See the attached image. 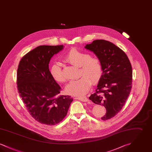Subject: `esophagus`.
<instances>
[{
  "instance_id": "1",
  "label": "esophagus",
  "mask_w": 152,
  "mask_h": 152,
  "mask_svg": "<svg viewBox=\"0 0 152 152\" xmlns=\"http://www.w3.org/2000/svg\"><path fill=\"white\" fill-rule=\"evenodd\" d=\"M76 99L77 100H79L80 101H83V102H89V100L87 99L86 97H77Z\"/></svg>"
}]
</instances>
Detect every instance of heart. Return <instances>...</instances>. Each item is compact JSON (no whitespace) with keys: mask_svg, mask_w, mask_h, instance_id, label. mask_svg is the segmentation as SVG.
<instances>
[{"mask_svg":"<svg viewBox=\"0 0 152 152\" xmlns=\"http://www.w3.org/2000/svg\"><path fill=\"white\" fill-rule=\"evenodd\" d=\"M66 62L80 66L79 79L71 80L66 86L65 89L69 94L82 96L86 94L91 87L92 82L97 83L101 77L102 69L99 58L92 57L88 53L72 49L64 58ZM51 75L58 82H64L65 77L60 63H55L51 67Z\"/></svg>","mask_w":152,"mask_h":152,"instance_id":"obj_1","label":"heart"}]
</instances>
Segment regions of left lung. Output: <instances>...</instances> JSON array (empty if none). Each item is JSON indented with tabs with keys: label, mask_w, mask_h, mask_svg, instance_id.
<instances>
[{
	"label": "left lung",
	"mask_w": 152,
	"mask_h": 152,
	"mask_svg": "<svg viewBox=\"0 0 152 152\" xmlns=\"http://www.w3.org/2000/svg\"><path fill=\"white\" fill-rule=\"evenodd\" d=\"M85 48L94 53L100 60L102 72L96 92L89 97L107 110L101 117L107 120L123 108L129 96L132 83V68L125 53L114 44L105 40H96Z\"/></svg>",
	"instance_id": "left-lung-1"
}]
</instances>
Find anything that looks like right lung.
I'll list each match as a JSON object with an SVG mask.
<instances>
[{
    "instance_id": "1",
    "label": "right lung",
    "mask_w": 152,
    "mask_h": 152,
    "mask_svg": "<svg viewBox=\"0 0 152 152\" xmlns=\"http://www.w3.org/2000/svg\"><path fill=\"white\" fill-rule=\"evenodd\" d=\"M64 45H40L22 58L17 71L18 92L36 121L55 125L63 120L72 102L70 96L58 95L61 87L51 75L49 63Z\"/></svg>"
}]
</instances>
